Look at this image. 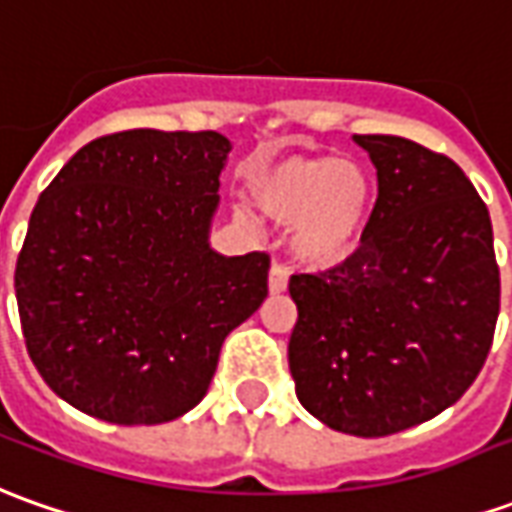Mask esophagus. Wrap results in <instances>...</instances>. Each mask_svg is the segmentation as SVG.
<instances>
[{
    "label": "esophagus",
    "mask_w": 512,
    "mask_h": 512,
    "mask_svg": "<svg viewBox=\"0 0 512 512\" xmlns=\"http://www.w3.org/2000/svg\"><path fill=\"white\" fill-rule=\"evenodd\" d=\"M285 288H288V269L280 266V263H274L269 271V291L271 294H283Z\"/></svg>",
    "instance_id": "1"
}]
</instances>
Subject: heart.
Here are the masks:
<instances>
[{
    "label": "heart",
    "mask_w": 512,
    "mask_h": 512,
    "mask_svg": "<svg viewBox=\"0 0 512 512\" xmlns=\"http://www.w3.org/2000/svg\"><path fill=\"white\" fill-rule=\"evenodd\" d=\"M249 196L274 221H294L291 252L314 269L353 255L373 204L370 173L339 156H285L249 176Z\"/></svg>",
    "instance_id": "obj_1"
}]
</instances>
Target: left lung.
I'll return each mask as SVG.
<instances>
[{
	"label": "left lung",
	"mask_w": 512,
	"mask_h": 512,
	"mask_svg": "<svg viewBox=\"0 0 512 512\" xmlns=\"http://www.w3.org/2000/svg\"><path fill=\"white\" fill-rule=\"evenodd\" d=\"M356 142L378 170L373 215L344 263L288 280V367L325 426L387 437L476 381L499 316V266L488 207L454 159L403 137Z\"/></svg>",
	"instance_id": "1"
}]
</instances>
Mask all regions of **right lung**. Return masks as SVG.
<instances>
[{
  "label": "right lung",
  "mask_w": 512,
  "mask_h": 512,
  "mask_svg": "<svg viewBox=\"0 0 512 512\" xmlns=\"http://www.w3.org/2000/svg\"><path fill=\"white\" fill-rule=\"evenodd\" d=\"M227 154L218 131H117L38 196L13 285L27 353L69 406L154 426L207 395L227 333L269 294L266 252L207 243Z\"/></svg>",
  "instance_id": "1"
}]
</instances>
